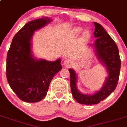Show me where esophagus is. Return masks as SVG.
I'll use <instances>...</instances> for the list:
<instances>
[{
    "mask_svg": "<svg viewBox=\"0 0 127 127\" xmlns=\"http://www.w3.org/2000/svg\"><path fill=\"white\" fill-rule=\"evenodd\" d=\"M72 63H73V61H72V59H66L64 61L63 64L66 67H69L72 65Z\"/></svg>",
    "mask_w": 127,
    "mask_h": 127,
    "instance_id": "esophagus-1",
    "label": "esophagus"
}]
</instances>
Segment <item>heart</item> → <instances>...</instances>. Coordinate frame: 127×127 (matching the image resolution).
I'll use <instances>...</instances> for the list:
<instances>
[{
  "label": "heart",
  "mask_w": 127,
  "mask_h": 127,
  "mask_svg": "<svg viewBox=\"0 0 127 127\" xmlns=\"http://www.w3.org/2000/svg\"><path fill=\"white\" fill-rule=\"evenodd\" d=\"M81 31V28H76L75 29V32H80Z\"/></svg>",
  "instance_id": "b5f03b06"
}]
</instances>
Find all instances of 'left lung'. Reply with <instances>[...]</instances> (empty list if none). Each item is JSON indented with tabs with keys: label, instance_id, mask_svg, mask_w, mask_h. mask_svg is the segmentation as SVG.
Masks as SVG:
<instances>
[{
	"label": "left lung",
	"instance_id": "obj_1",
	"mask_svg": "<svg viewBox=\"0 0 127 127\" xmlns=\"http://www.w3.org/2000/svg\"><path fill=\"white\" fill-rule=\"evenodd\" d=\"M95 32L94 33L96 40L94 44L97 57L105 65L108 77L103 88L94 94L85 95L80 93L76 87V74L72 69H69L70 75V87L72 94L77 102L84 105L97 104L106 99L116 89L120 77L121 59L118 48L114 40L107 33L102 26L94 22Z\"/></svg>",
	"mask_w": 127,
	"mask_h": 127
}]
</instances>
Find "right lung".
<instances>
[{
	"mask_svg": "<svg viewBox=\"0 0 127 127\" xmlns=\"http://www.w3.org/2000/svg\"><path fill=\"white\" fill-rule=\"evenodd\" d=\"M52 21L38 19L28 22L13 38L6 59V77L11 88L23 101L35 103L47 94L54 75L62 69L61 60H36L31 52V39L35 30Z\"/></svg>",
	"mask_w": 127,
	"mask_h": 127,
	"instance_id": "add662e5",
	"label": "right lung"
}]
</instances>
